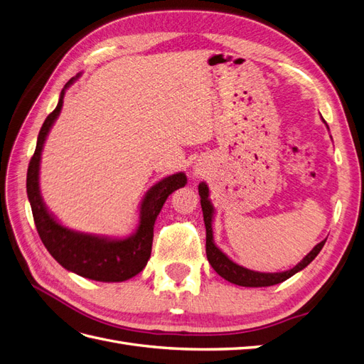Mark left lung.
Segmentation results:
<instances>
[{"label":"left lung","instance_id":"8db88e82","mask_svg":"<svg viewBox=\"0 0 364 364\" xmlns=\"http://www.w3.org/2000/svg\"><path fill=\"white\" fill-rule=\"evenodd\" d=\"M199 194H200V205H202V211H203V222L206 228V257L209 264H211L213 269L220 274V277L225 278L226 281L241 285V287H270V285L284 282L285 279L291 278L294 273L301 272L305 269L308 264H310L316 257L317 253L322 250L325 241H321V243L316 245L313 250L308 253V255L296 266L290 270L279 272V273H261V272H253L249 270L243 266H238L234 261H230L225 253L220 250L215 243H214V237H213V217H214V208L209 202L208 196L209 190L205 182L199 183Z\"/></svg>","mask_w":364,"mask_h":364}]
</instances>
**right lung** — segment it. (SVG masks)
<instances>
[{"mask_svg":"<svg viewBox=\"0 0 364 364\" xmlns=\"http://www.w3.org/2000/svg\"><path fill=\"white\" fill-rule=\"evenodd\" d=\"M75 79L77 77H73L63 86L56 109L46 118L39 130L36 150L27 170V196L42 243L62 267L92 281L121 282L135 277L146 267L151 253L155 220L167 197L174 190L185 186L186 176L176 173L151 186L141 202L139 225L135 234L127 238H107L75 232L56 222V218L48 213L46 203L42 202L39 165L43 142L60 114L65 91Z\"/></svg>","mask_w":364,"mask_h":364,"instance_id":"add662e5","label":"right lung"}]
</instances>
